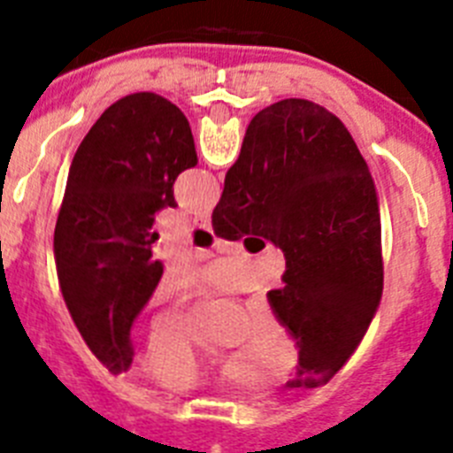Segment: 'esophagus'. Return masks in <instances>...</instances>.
I'll return each mask as SVG.
<instances>
[{
    "mask_svg": "<svg viewBox=\"0 0 453 453\" xmlns=\"http://www.w3.org/2000/svg\"><path fill=\"white\" fill-rule=\"evenodd\" d=\"M199 227H204V230H211V219H209V213H199L197 219H195Z\"/></svg>",
    "mask_w": 453,
    "mask_h": 453,
    "instance_id": "1",
    "label": "esophagus"
}]
</instances>
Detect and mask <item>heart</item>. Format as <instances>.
I'll list each match as a JSON object with an SVG mask.
<instances>
[{
  "mask_svg": "<svg viewBox=\"0 0 453 453\" xmlns=\"http://www.w3.org/2000/svg\"><path fill=\"white\" fill-rule=\"evenodd\" d=\"M244 352L256 366L270 372H287L294 365V343L289 334L270 312H263L251 322ZM145 369L173 390L251 379L247 366L219 357L199 343L192 331L178 319H164L157 324L145 345Z\"/></svg>",
  "mask_w": 453,
  "mask_h": 453,
  "instance_id": "b5f03b06",
  "label": "heart"
}]
</instances>
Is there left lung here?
<instances>
[{
    "label": "left lung",
    "mask_w": 453,
    "mask_h": 453,
    "mask_svg": "<svg viewBox=\"0 0 453 453\" xmlns=\"http://www.w3.org/2000/svg\"><path fill=\"white\" fill-rule=\"evenodd\" d=\"M195 164L190 124L152 91L112 103L74 152L53 233L56 273L74 326L112 373L131 366V324L162 280L155 213L176 206L173 183Z\"/></svg>",
    "instance_id": "8db88e82"
}]
</instances>
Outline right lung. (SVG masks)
Segmentation results:
<instances>
[{
    "instance_id": "1",
    "label": "right lung",
    "mask_w": 453,
    "mask_h": 453,
    "mask_svg": "<svg viewBox=\"0 0 453 453\" xmlns=\"http://www.w3.org/2000/svg\"><path fill=\"white\" fill-rule=\"evenodd\" d=\"M213 233L261 234L284 251L268 301L296 341L291 388H317L357 350L383 294L376 185L350 131L305 98L251 119L211 213Z\"/></svg>"
}]
</instances>
